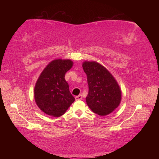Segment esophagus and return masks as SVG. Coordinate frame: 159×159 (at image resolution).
I'll use <instances>...</instances> for the list:
<instances>
[{
	"label": "esophagus",
	"instance_id": "esophagus-1",
	"mask_svg": "<svg viewBox=\"0 0 159 159\" xmlns=\"http://www.w3.org/2000/svg\"><path fill=\"white\" fill-rule=\"evenodd\" d=\"M82 98H83L82 95H79L75 97V99H76V100H80V99H82Z\"/></svg>",
	"mask_w": 159,
	"mask_h": 159
}]
</instances>
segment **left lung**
<instances>
[{
    "label": "left lung",
    "mask_w": 159,
    "mask_h": 159,
    "mask_svg": "<svg viewBox=\"0 0 159 159\" xmlns=\"http://www.w3.org/2000/svg\"><path fill=\"white\" fill-rule=\"evenodd\" d=\"M89 92L85 100L92 111L99 116L111 114L119 106L121 90L116 80L105 67L95 61H85Z\"/></svg>",
    "instance_id": "8db88e82"
}]
</instances>
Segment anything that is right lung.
Here are the masks:
<instances>
[{
	"mask_svg": "<svg viewBox=\"0 0 159 159\" xmlns=\"http://www.w3.org/2000/svg\"><path fill=\"white\" fill-rule=\"evenodd\" d=\"M73 64L71 60H54L39 76L34 88V99L37 106L45 114L60 117L74 102L75 98L64 79Z\"/></svg>",
	"mask_w": 159,
	"mask_h": 159,
	"instance_id": "obj_1",
	"label": "right lung"
}]
</instances>
